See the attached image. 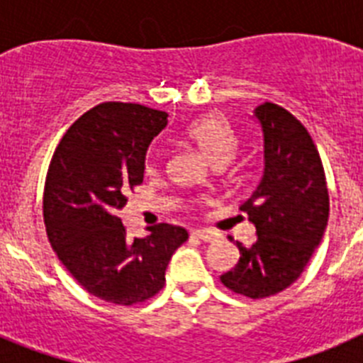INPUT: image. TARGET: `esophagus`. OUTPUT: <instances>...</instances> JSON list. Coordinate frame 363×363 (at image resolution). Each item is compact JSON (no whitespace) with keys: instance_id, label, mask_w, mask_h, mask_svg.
<instances>
[{"instance_id":"34e87169","label":"esophagus","mask_w":363,"mask_h":363,"mask_svg":"<svg viewBox=\"0 0 363 363\" xmlns=\"http://www.w3.org/2000/svg\"><path fill=\"white\" fill-rule=\"evenodd\" d=\"M192 236L198 240H203V242H214L216 240V234L211 233V230H203V229H196V230H192Z\"/></svg>"}]
</instances>
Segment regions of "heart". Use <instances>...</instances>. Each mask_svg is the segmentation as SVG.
I'll return each mask as SVG.
<instances>
[{
	"label": "heart",
	"instance_id": "obj_1",
	"mask_svg": "<svg viewBox=\"0 0 363 363\" xmlns=\"http://www.w3.org/2000/svg\"><path fill=\"white\" fill-rule=\"evenodd\" d=\"M185 138L194 143L205 158L216 167L230 162L238 149V138L234 134L233 127L216 112L192 120L185 129ZM156 167H158L156 156L154 152H149L145 158V171L152 174L156 172Z\"/></svg>",
	"mask_w": 363,
	"mask_h": 363
}]
</instances>
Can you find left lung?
Here are the masks:
<instances>
[{
	"instance_id": "obj_1",
	"label": "left lung",
	"mask_w": 363,
	"mask_h": 363,
	"mask_svg": "<svg viewBox=\"0 0 363 363\" xmlns=\"http://www.w3.org/2000/svg\"><path fill=\"white\" fill-rule=\"evenodd\" d=\"M252 116L264 134V176L240 211L258 238L251 247L236 242L238 264L220 280L256 300L287 289L303 272L327 227L329 192L313 138L289 111L265 101Z\"/></svg>"
}]
</instances>
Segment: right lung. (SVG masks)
Returning a JSON list of instances; mask_svg holds the SVG:
<instances>
[{"label":"right lung","mask_w":363,"mask_h":363,"mask_svg":"<svg viewBox=\"0 0 363 363\" xmlns=\"http://www.w3.org/2000/svg\"><path fill=\"white\" fill-rule=\"evenodd\" d=\"M165 125L167 112L107 101L74 121L54 150L43 192L47 236L67 271L99 300L133 306L152 298L189 238L184 227L158 223L130 240L118 218Z\"/></svg>","instance_id":"1"}]
</instances>
